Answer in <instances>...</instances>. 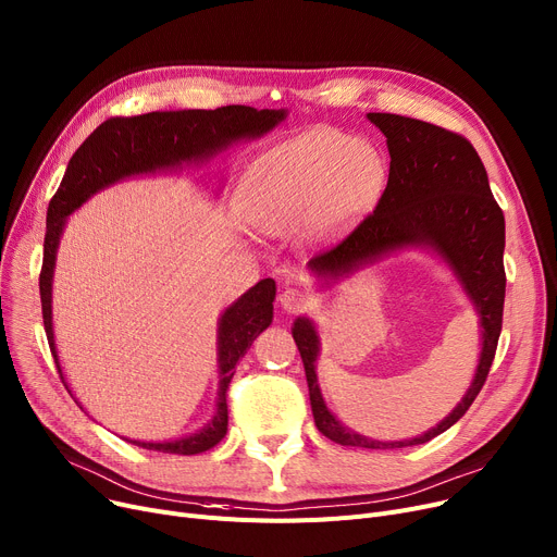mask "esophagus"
Masks as SVG:
<instances>
[{"mask_svg": "<svg viewBox=\"0 0 557 557\" xmlns=\"http://www.w3.org/2000/svg\"><path fill=\"white\" fill-rule=\"evenodd\" d=\"M280 302H282V307L288 313H296V311H302V309L311 307L313 298H311V294H307V290L300 288V286H288V288L282 290Z\"/></svg>", "mask_w": 557, "mask_h": 557, "instance_id": "esophagus-1", "label": "esophagus"}]
</instances>
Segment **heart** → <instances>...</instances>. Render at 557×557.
<instances>
[{
    "mask_svg": "<svg viewBox=\"0 0 557 557\" xmlns=\"http://www.w3.org/2000/svg\"><path fill=\"white\" fill-rule=\"evenodd\" d=\"M379 173L374 151L336 128H313L252 164L244 208L259 230H288L309 216L313 232H330L372 194Z\"/></svg>",
    "mask_w": 557,
    "mask_h": 557,
    "instance_id": "1",
    "label": "heart"
}]
</instances>
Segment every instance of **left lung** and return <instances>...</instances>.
<instances>
[{"label":"left lung","mask_w":557,"mask_h":557,"mask_svg":"<svg viewBox=\"0 0 557 557\" xmlns=\"http://www.w3.org/2000/svg\"><path fill=\"white\" fill-rule=\"evenodd\" d=\"M368 120L386 135L391 153L388 185L376 208L338 244L318 252L309 267L323 277H338L399 246L426 244L435 248L451 263L481 315L483 352L476 376L454 413L435 429L413 441L379 443L345 429L327 411L315 379L318 336L307 318L296 320L294 341L305 363L318 431L347 447L401 449L429 443L454 426L485 384L504 323L506 221L470 139L413 116L368 112Z\"/></svg>","instance_id":"1"}]
</instances>
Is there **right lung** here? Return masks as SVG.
Returning <instances> with one entry per match:
<instances>
[{
  "label": "right lung",
  "mask_w": 557,
  "mask_h": 557,
  "mask_svg": "<svg viewBox=\"0 0 557 557\" xmlns=\"http://www.w3.org/2000/svg\"><path fill=\"white\" fill-rule=\"evenodd\" d=\"M284 120V110H255L250 106H223L216 110H175L149 112L135 116H110L87 137L72 156L63 183L49 200L45 257L40 269V302L42 323L51 357L58 372L53 323H51V275L55 248L67 214L95 191L126 178L133 173L169 169L185 160L210 156L239 137H257ZM275 282L271 277L257 282L250 290L221 315L219 325V406L212 422L202 431L173 443H137L144 449L162 454H200L212 449L227 431V386L237 370V361L246 355L252 341L273 320ZM65 384V379H63ZM70 391V388H67Z\"/></svg>",
  "instance_id": "right-lung-1"
}]
</instances>
